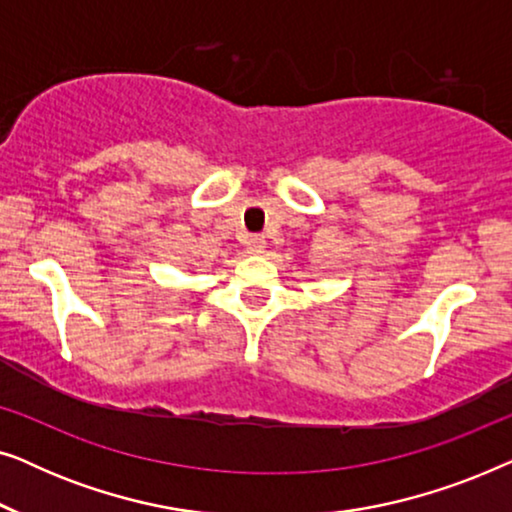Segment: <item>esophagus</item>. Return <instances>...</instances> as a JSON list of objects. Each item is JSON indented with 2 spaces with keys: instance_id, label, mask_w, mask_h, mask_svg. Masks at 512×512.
Listing matches in <instances>:
<instances>
[{
  "instance_id": "esophagus-1",
  "label": "esophagus",
  "mask_w": 512,
  "mask_h": 512,
  "mask_svg": "<svg viewBox=\"0 0 512 512\" xmlns=\"http://www.w3.org/2000/svg\"><path fill=\"white\" fill-rule=\"evenodd\" d=\"M247 251L249 254H254V256H258V254H263L265 251V237H261V235H249L247 237Z\"/></svg>"
}]
</instances>
